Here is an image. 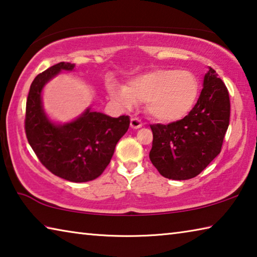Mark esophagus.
I'll list each match as a JSON object with an SVG mask.
<instances>
[{"label": "esophagus", "mask_w": 257, "mask_h": 257, "mask_svg": "<svg viewBox=\"0 0 257 257\" xmlns=\"http://www.w3.org/2000/svg\"><path fill=\"white\" fill-rule=\"evenodd\" d=\"M130 127H132L133 129H139L143 127V123L141 122V120H139L138 118H133L132 120H130Z\"/></svg>", "instance_id": "1"}]
</instances>
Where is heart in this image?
<instances>
[{"label":"heart","instance_id":"obj_1","mask_svg":"<svg viewBox=\"0 0 257 257\" xmlns=\"http://www.w3.org/2000/svg\"><path fill=\"white\" fill-rule=\"evenodd\" d=\"M111 96L123 106L146 102L149 114L161 122L179 121L193 110L199 93V82L193 72L159 69L135 76L128 86L113 82Z\"/></svg>","mask_w":257,"mask_h":257}]
</instances>
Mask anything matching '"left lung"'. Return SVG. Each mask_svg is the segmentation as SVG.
Segmentation results:
<instances>
[{"label": "left lung", "mask_w": 257, "mask_h": 257, "mask_svg": "<svg viewBox=\"0 0 257 257\" xmlns=\"http://www.w3.org/2000/svg\"><path fill=\"white\" fill-rule=\"evenodd\" d=\"M230 118L228 89L208 67L193 110L177 122L152 124L150 159L163 177L187 180L199 175L222 147Z\"/></svg>", "instance_id": "1"}]
</instances>
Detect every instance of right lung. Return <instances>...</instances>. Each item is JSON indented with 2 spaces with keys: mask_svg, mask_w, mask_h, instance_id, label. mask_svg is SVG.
I'll list each match as a JSON object with an SVG mask.
<instances>
[{
  "mask_svg": "<svg viewBox=\"0 0 257 257\" xmlns=\"http://www.w3.org/2000/svg\"><path fill=\"white\" fill-rule=\"evenodd\" d=\"M75 64L60 62L35 78L26 104L25 129L29 145L46 169L62 179L87 182L102 175L115 146L127 133L128 115L112 118L88 106L76 119L55 122L43 105V89L62 71Z\"/></svg>",
  "mask_w": 257,
  "mask_h": 257,
  "instance_id": "1",
  "label": "right lung"
}]
</instances>
